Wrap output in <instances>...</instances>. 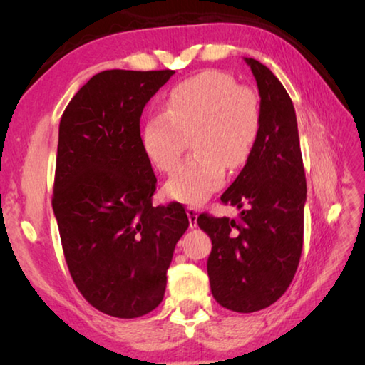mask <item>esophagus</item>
I'll use <instances>...</instances> for the list:
<instances>
[{"label":"esophagus","mask_w":365,"mask_h":365,"mask_svg":"<svg viewBox=\"0 0 365 365\" xmlns=\"http://www.w3.org/2000/svg\"><path fill=\"white\" fill-rule=\"evenodd\" d=\"M187 214H188V219H190V227L191 228L196 227L197 225V222H196V219H197V209L195 206H188L187 207Z\"/></svg>","instance_id":"1"}]
</instances>
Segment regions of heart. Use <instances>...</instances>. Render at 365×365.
<instances>
[{
    "instance_id": "heart-1",
    "label": "heart",
    "mask_w": 365,
    "mask_h": 365,
    "mask_svg": "<svg viewBox=\"0 0 365 365\" xmlns=\"http://www.w3.org/2000/svg\"><path fill=\"white\" fill-rule=\"evenodd\" d=\"M261 133V110L252 90L228 73L206 71L183 80L148 115L141 145L148 159L170 174L191 135L195 154L177 169L165 191L177 201L200 205L225 182V169L248 163Z\"/></svg>"
}]
</instances>
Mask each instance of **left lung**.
<instances>
[{
  "instance_id": "left-lung-1",
  "label": "left lung",
  "mask_w": 365,
  "mask_h": 365,
  "mask_svg": "<svg viewBox=\"0 0 365 365\" xmlns=\"http://www.w3.org/2000/svg\"><path fill=\"white\" fill-rule=\"evenodd\" d=\"M261 96V133L243 170L220 201L243 209L237 219L200 214L212 242L207 275L215 301L235 312H256L287 292L298 269L304 235L306 174L298 122L285 86L270 69L246 58Z\"/></svg>"
}]
</instances>
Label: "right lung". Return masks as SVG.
I'll list each match as a JSON object with an SVG mask.
<instances>
[{"label":"right lung","mask_w":365,"mask_h":365,"mask_svg":"<svg viewBox=\"0 0 365 365\" xmlns=\"http://www.w3.org/2000/svg\"><path fill=\"white\" fill-rule=\"evenodd\" d=\"M175 71H103L59 122L53 211L73 283L98 311L145 316L164 298L175 245L188 228L180 202L153 205L158 178L140 117Z\"/></svg>","instance_id":"obj_1"}]
</instances>
